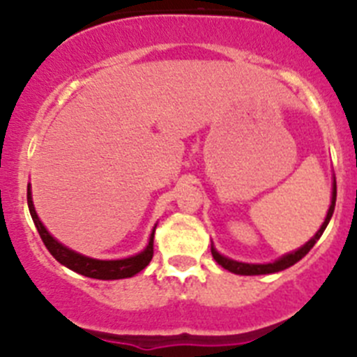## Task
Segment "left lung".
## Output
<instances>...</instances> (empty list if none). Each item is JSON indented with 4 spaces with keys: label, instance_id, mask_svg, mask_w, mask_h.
Returning <instances> with one entry per match:
<instances>
[{
    "label": "left lung",
    "instance_id": "left-lung-1",
    "mask_svg": "<svg viewBox=\"0 0 357 357\" xmlns=\"http://www.w3.org/2000/svg\"><path fill=\"white\" fill-rule=\"evenodd\" d=\"M334 206H336V182H334V188H333V200H331L329 213H327V216H326V222L321 223L320 230H318L317 234H314L313 238L305 243L304 247H301L296 252H291V254L284 255V257H280V259L275 261V263H268V264L238 263V261H232V259H229V257H223L222 254H218V252L214 250V247H211V254H213L214 261H216L220 266H223L225 270H229V272H232V273H238V275H264V273H275V272H280V270H286V268H289V266H293L295 263H298V261H301L302 257H304V255L314 247V243H317L318 239H320V236L324 234V230H326L327 223H329L331 216H333Z\"/></svg>",
    "mask_w": 357,
    "mask_h": 357
}]
</instances>
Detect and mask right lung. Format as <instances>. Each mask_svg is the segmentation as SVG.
Instances as JSON below:
<instances>
[{"mask_svg":"<svg viewBox=\"0 0 357 357\" xmlns=\"http://www.w3.org/2000/svg\"><path fill=\"white\" fill-rule=\"evenodd\" d=\"M28 200V209H30L31 220L36 223L37 232H39L40 239L46 245L50 254L55 257L56 261L64 266H68L73 272L80 273V275L91 277V279H102V280H114V279H127V277L139 273L143 268L148 266V263L153 257V232L150 236L148 247L144 248L141 254L134 255V257H127V259H118V261H100V259H91L85 255L77 254V252L69 250L64 245L53 239L50 232L43 227L39 216H37L36 209H33V202H31L30 188L26 193Z\"/></svg>","mask_w":357,"mask_h":357,"instance_id":"1","label":"right lung"}]
</instances>
